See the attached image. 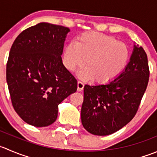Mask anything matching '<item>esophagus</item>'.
Returning <instances> with one entry per match:
<instances>
[{
  "mask_svg": "<svg viewBox=\"0 0 157 157\" xmlns=\"http://www.w3.org/2000/svg\"><path fill=\"white\" fill-rule=\"evenodd\" d=\"M84 87V83L81 81L77 82V90L78 91H82Z\"/></svg>",
  "mask_w": 157,
  "mask_h": 157,
  "instance_id": "obj_1",
  "label": "esophagus"
}]
</instances>
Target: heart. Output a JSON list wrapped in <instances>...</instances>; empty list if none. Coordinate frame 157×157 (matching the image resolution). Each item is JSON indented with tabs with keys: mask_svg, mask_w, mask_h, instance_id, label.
Wrapping results in <instances>:
<instances>
[{
	"mask_svg": "<svg viewBox=\"0 0 157 157\" xmlns=\"http://www.w3.org/2000/svg\"><path fill=\"white\" fill-rule=\"evenodd\" d=\"M86 61L85 62V60ZM130 60V51L125 44L110 35L86 32L67 44L63 51V63L74 71L85 62L83 77H90L97 84H106L118 78Z\"/></svg>",
	"mask_w": 157,
	"mask_h": 157,
	"instance_id": "b5f03b06",
	"label": "heart"
}]
</instances>
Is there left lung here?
I'll use <instances>...</instances> for the list:
<instances>
[{"label": "left lung", "instance_id": "left-lung-1", "mask_svg": "<svg viewBox=\"0 0 157 157\" xmlns=\"http://www.w3.org/2000/svg\"><path fill=\"white\" fill-rule=\"evenodd\" d=\"M148 59L142 47L134 46L130 62L121 76L107 84L83 89L81 122L89 133L112 134L132 121L147 90Z\"/></svg>", "mask_w": 157, "mask_h": 157}]
</instances>
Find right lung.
Instances as JSON below:
<instances>
[{"label": "right lung", "mask_w": 157, "mask_h": 157, "mask_svg": "<svg viewBox=\"0 0 157 157\" xmlns=\"http://www.w3.org/2000/svg\"><path fill=\"white\" fill-rule=\"evenodd\" d=\"M68 27L40 23L23 30L10 48L6 77L13 109L36 127L55 122L58 105L76 92L77 81L61 54Z\"/></svg>", "instance_id": "1"}]
</instances>
